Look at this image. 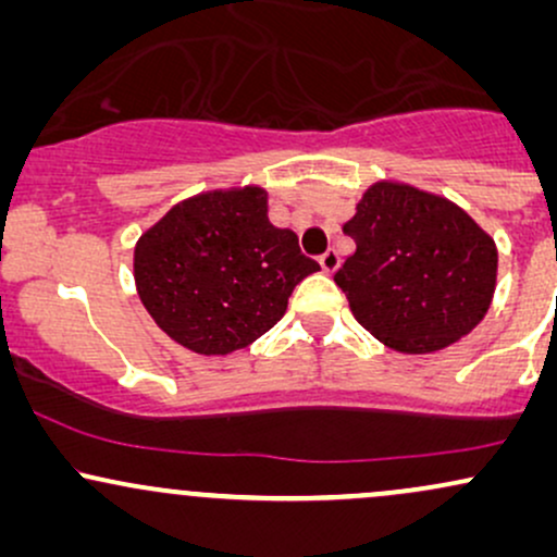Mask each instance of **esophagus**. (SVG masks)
I'll list each match as a JSON object with an SVG mask.
<instances>
[{
    "instance_id": "1",
    "label": "esophagus",
    "mask_w": 557,
    "mask_h": 557,
    "mask_svg": "<svg viewBox=\"0 0 557 557\" xmlns=\"http://www.w3.org/2000/svg\"><path fill=\"white\" fill-rule=\"evenodd\" d=\"M319 267H322V272L332 274L337 267H341V253H337L335 248H330V251H324L322 257H319Z\"/></svg>"
}]
</instances>
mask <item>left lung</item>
I'll return each mask as SVG.
<instances>
[{
  "label": "left lung",
  "mask_w": 557,
  "mask_h": 557,
  "mask_svg": "<svg viewBox=\"0 0 557 557\" xmlns=\"http://www.w3.org/2000/svg\"><path fill=\"white\" fill-rule=\"evenodd\" d=\"M343 233L356 240V251L335 283L361 327L387 348L434 354L487 314L497 246L447 198L380 181L369 185Z\"/></svg>",
  "instance_id": "obj_1"
}]
</instances>
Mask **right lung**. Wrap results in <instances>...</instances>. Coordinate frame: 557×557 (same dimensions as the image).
<instances>
[{"instance_id": "right-lung-1", "label": "right lung", "mask_w": 557, "mask_h": 557, "mask_svg": "<svg viewBox=\"0 0 557 557\" xmlns=\"http://www.w3.org/2000/svg\"><path fill=\"white\" fill-rule=\"evenodd\" d=\"M311 272L319 264L300 253L296 233L272 225L259 185L185 198L133 251L140 304L172 341L201 356L259 341Z\"/></svg>"}]
</instances>
